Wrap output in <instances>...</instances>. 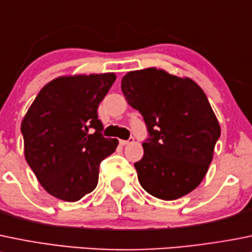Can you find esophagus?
Listing matches in <instances>:
<instances>
[{
  "label": "esophagus",
  "mask_w": 252,
  "mask_h": 252,
  "mask_svg": "<svg viewBox=\"0 0 252 252\" xmlns=\"http://www.w3.org/2000/svg\"><path fill=\"white\" fill-rule=\"evenodd\" d=\"M134 141V139H129V140H119V144H121V145H128V144H130V143H133Z\"/></svg>",
  "instance_id": "obj_1"
}]
</instances>
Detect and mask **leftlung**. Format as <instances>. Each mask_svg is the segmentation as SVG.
Instances as JSON below:
<instances>
[{
  "label": "left lung",
  "mask_w": 252,
  "mask_h": 252,
  "mask_svg": "<svg viewBox=\"0 0 252 252\" xmlns=\"http://www.w3.org/2000/svg\"><path fill=\"white\" fill-rule=\"evenodd\" d=\"M122 91L150 134L143 143V158L134 163L141 187L163 201L193 191L208 171L220 136L203 90L189 77L148 67L126 72Z\"/></svg>",
  "instance_id": "8db88e82"
}]
</instances>
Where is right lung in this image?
Masks as SVG:
<instances>
[{
    "mask_svg": "<svg viewBox=\"0 0 252 252\" xmlns=\"http://www.w3.org/2000/svg\"><path fill=\"white\" fill-rule=\"evenodd\" d=\"M114 72L60 76L46 84L22 121L24 156L43 188L76 202L98 183L99 163L116 151L117 139L102 136L97 108Z\"/></svg>",
    "mask_w": 252,
    "mask_h": 252,
    "instance_id": "obj_1",
    "label": "right lung"
}]
</instances>
